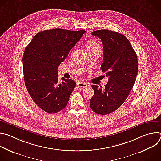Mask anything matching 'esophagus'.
Masks as SVG:
<instances>
[{
    "label": "esophagus",
    "mask_w": 161,
    "mask_h": 161,
    "mask_svg": "<svg viewBox=\"0 0 161 161\" xmlns=\"http://www.w3.org/2000/svg\"><path fill=\"white\" fill-rule=\"evenodd\" d=\"M77 86L79 88H86L88 86V85L83 82H78L77 83Z\"/></svg>",
    "instance_id": "34e87169"
}]
</instances>
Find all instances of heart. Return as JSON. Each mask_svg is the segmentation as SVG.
Wrapping results in <instances>:
<instances>
[{
	"label": "heart",
	"mask_w": 161,
	"mask_h": 161,
	"mask_svg": "<svg viewBox=\"0 0 161 161\" xmlns=\"http://www.w3.org/2000/svg\"><path fill=\"white\" fill-rule=\"evenodd\" d=\"M86 47H87V49H88V48H94V47H99V44L95 40H90L87 42Z\"/></svg>",
	"instance_id": "heart-1"
}]
</instances>
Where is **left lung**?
I'll return each instance as SVG.
<instances>
[{"label": "left lung", "mask_w": 161, "mask_h": 161, "mask_svg": "<svg viewBox=\"0 0 161 161\" xmlns=\"http://www.w3.org/2000/svg\"><path fill=\"white\" fill-rule=\"evenodd\" d=\"M91 34L101 39L104 59L101 69L109 79L104 89L92 85L94 94L90 106L95 113L105 115L117 109L127 98L135 83L138 62L130 42L122 34L101 29Z\"/></svg>", "instance_id": "left-lung-1"}]
</instances>
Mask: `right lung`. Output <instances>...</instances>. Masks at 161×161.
<instances>
[{"label": "right lung", "mask_w": 161, "mask_h": 161, "mask_svg": "<svg viewBox=\"0 0 161 161\" xmlns=\"http://www.w3.org/2000/svg\"><path fill=\"white\" fill-rule=\"evenodd\" d=\"M85 32L53 29L38 32L27 45L23 55L25 86L35 103L42 110L55 113L69 101L76 83L62 78L58 67Z\"/></svg>", "instance_id": "obj_1"}]
</instances>
